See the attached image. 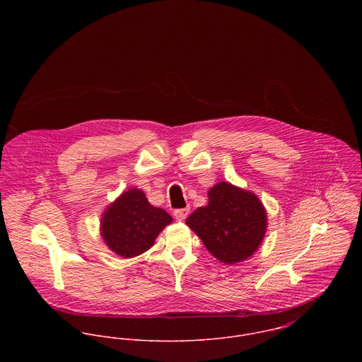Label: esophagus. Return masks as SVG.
Wrapping results in <instances>:
<instances>
[{
    "mask_svg": "<svg viewBox=\"0 0 362 362\" xmlns=\"http://www.w3.org/2000/svg\"><path fill=\"white\" fill-rule=\"evenodd\" d=\"M188 213H189V209H188V207H184V209H175V210H174V217H175L177 220H180V221H184V220L187 218Z\"/></svg>",
    "mask_w": 362,
    "mask_h": 362,
    "instance_id": "1",
    "label": "esophagus"
}]
</instances>
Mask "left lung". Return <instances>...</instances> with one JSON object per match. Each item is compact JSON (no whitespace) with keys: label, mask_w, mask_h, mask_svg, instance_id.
Wrapping results in <instances>:
<instances>
[{"label":"left lung","mask_w":362,"mask_h":362,"mask_svg":"<svg viewBox=\"0 0 362 362\" xmlns=\"http://www.w3.org/2000/svg\"><path fill=\"white\" fill-rule=\"evenodd\" d=\"M207 197L209 204L197 209L187 218V226L220 262L234 264L250 258L267 227L266 210L258 197L224 181L210 188Z\"/></svg>","instance_id":"1"}]
</instances>
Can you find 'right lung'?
Wrapping results in <instances>:
<instances>
[{
	"label": "right lung",
	"mask_w": 362,
	"mask_h": 362,
	"mask_svg": "<svg viewBox=\"0 0 362 362\" xmlns=\"http://www.w3.org/2000/svg\"><path fill=\"white\" fill-rule=\"evenodd\" d=\"M173 221L160 207L151 205L144 191L132 188L104 210L102 237L107 247L122 258H134L155 244L158 233Z\"/></svg>",
	"instance_id": "right-lung-1"
}]
</instances>
